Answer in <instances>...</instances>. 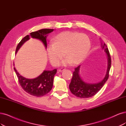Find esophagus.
Returning <instances> with one entry per match:
<instances>
[{
	"label": "esophagus",
	"instance_id": "1",
	"mask_svg": "<svg viewBox=\"0 0 126 126\" xmlns=\"http://www.w3.org/2000/svg\"><path fill=\"white\" fill-rule=\"evenodd\" d=\"M65 68H61V69H59V72H62V71H64L65 70Z\"/></svg>",
	"mask_w": 126,
	"mask_h": 126
}]
</instances>
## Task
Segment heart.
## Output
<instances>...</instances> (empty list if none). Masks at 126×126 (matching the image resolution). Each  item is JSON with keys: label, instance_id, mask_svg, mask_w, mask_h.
<instances>
[{"label": "heart", "instance_id": "obj_1", "mask_svg": "<svg viewBox=\"0 0 126 126\" xmlns=\"http://www.w3.org/2000/svg\"><path fill=\"white\" fill-rule=\"evenodd\" d=\"M91 47L89 37L85 34L65 31L59 34L47 47V54L51 64L55 66L63 57L62 65L66 66L71 63H81L89 52Z\"/></svg>", "mask_w": 126, "mask_h": 126}]
</instances>
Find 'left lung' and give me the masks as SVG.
I'll return each instance as SVG.
<instances>
[{"instance_id":"8db88e82","label":"left lung","mask_w":126,"mask_h":126,"mask_svg":"<svg viewBox=\"0 0 126 126\" xmlns=\"http://www.w3.org/2000/svg\"><path fill=\"white\" fill-rule=\"evenodd\" d=\"M103 43L101 42V47L106 52L108 57V67L105 77L100 82L94 83H88L83 80L79 75L81 65L75 68V71L73 73V77L69 88L72 94L78 97L88 98L94 96L101 89L108 79L111 66V58L107 46L105 43Z\"/></svg>"}]
</instances>
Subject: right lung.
<instances>
[{"instance_id":"right-lung-1","label":"right lung","mask_w":126,"mask_h":126,"mask_svg":"<svg viewBox=\"0 0 126 126\" xmlns=\"http://www.w3.org/2000/svg\"><path fill=\"white\" fill-rule=\"evenodd\" d=\"M53 29H41L36 32H31L30 35H27L23 38L17 45L16 54L21 46L31 38L38 39L41 41L47 48L46 38L48 34L53 31ZM18 82L25 91L32 96L40 97L45 95L52 89L53 84V78L57 72V69L53 70H45L39 76L35 78L29 79L22 76L14 67Z\"/></svg>"}]
</instances>
